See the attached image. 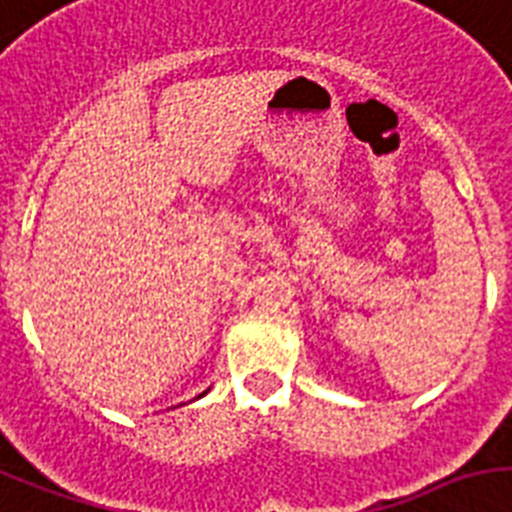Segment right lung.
Masks as SVG:
<instances>
[{
	"instance_id": "1",
	"label": "right lung",
	"mask_w": 512,
	"mask_h": 512,
	"mask_svg": "<svg viewBox=\"0 0 512 512\" xmlns=\"http://www.w3.org/2000/svg\"><path fill=\"white\" fill-rule=\"evenodd\" d=\"M202 394H207V392H202ZM202 394H199V397H202Z\"/></svg>"
}]
</instances>
